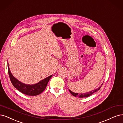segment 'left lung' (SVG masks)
Listing matches in <instances>:
<instances>
[{
	"instance_id": "left-lung-1",
	"label": "left lung",
	"mask_w": 123,
	"mask_h": 123,
	"mask_svg": "<svg viewBox=\"0 0 123 123\" xmlns=\"http://www.w3.org/2000/svg\"><path fill=\"white\" fill-rule=\"evenodd\" d=\"M103 84H102V85L99 87L97 89H96L94 90H93L92 91H91V92H86L85 93H81V94H79L78 93H75V92H72L69 89V91L70 93L72 94L73 96L76 97H79V98H86V97H88L90 96H91V95L93 93L97 92L98 90L99 89H100L101 87V86H102Z\"/></svg>"
}]
</instances>
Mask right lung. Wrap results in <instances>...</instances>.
<instances>
[{
  "label": "right lung",
  "mask_w": 123,
  "mask_h": 123,
  "mask_svg": "<svg viewBox=\"0 0 123 123\" xmlns=\"http://www.w3.org/2000/svg\"><path fill=\"white\" fill-rule=\"evenodd\" d=\"M7 68H8V73L11 81L14 87L18 90L19 92L27 96H37L42 93L46 88L47 83L53 76L51 75L35 84L28 85L19 81L13 76L10 72L8 63H7Z\"/></svg>",
  "instance_id": "obj_1"
}]
</instances>
